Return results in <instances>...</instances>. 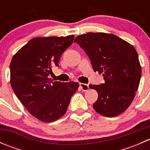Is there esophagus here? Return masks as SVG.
I'll return each mask as SVG.
<instances>
[{
    "label": "esophagus",
    "mask_w": 150,
    "mask_h": 150,
    "mask_svg": "<svg viewBox=\"0 0 150 150\" xmlns=\"http://www.w3.org/2000/svg\"><path fill=\"white\" fill-rule=\"evenodd\" d=\"M80 87L83 91H88L89 89V86L88 84L85 83H80Z\"/></svg>",
    "instance_id": "34e87169"
}]
</instances>
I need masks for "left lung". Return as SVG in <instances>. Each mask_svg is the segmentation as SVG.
Wrapping results in <instances>:
<instances>
[{
    "label": "left lung",
    "instance_id": "8db88e82",
    "mask_svg": "<svg viewBox=\"0 0 150 150\" xmlns=\"http://www.w3.org/2000/svg\"><path fill=\"white\" fill-rule=\"evenodd\" d=\"M88 55L93 70L104 83L91 85L97 91L93 109L105 117H115L130 106L139 85L142 67L135 48L113 34L88 33L75 38Z\"/></svg>",
    "mask_w": 150,
    "mask_h": 150
}]
</instances>
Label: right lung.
I'll return each instance as SVG.
<instances>
[{
	"mask_svg": "<svg viewBox=\"0 0 150 150\" xmlns=\"http://www.w3.org/2000/svg\"><path fill=\"white\" fill-rule=\"evenodd\" d=\"M74 35L35 38L12 58L11 86L25 108L43 122L62 117L78 83L53 81L48 78L52 67H59L62 54L72 45Z\"/></svg>",
	"mask_w": 150,
	"mask_h": 150,
	"instance_id": "obj_1",
	"label": "right lung"
}]
</instances>
